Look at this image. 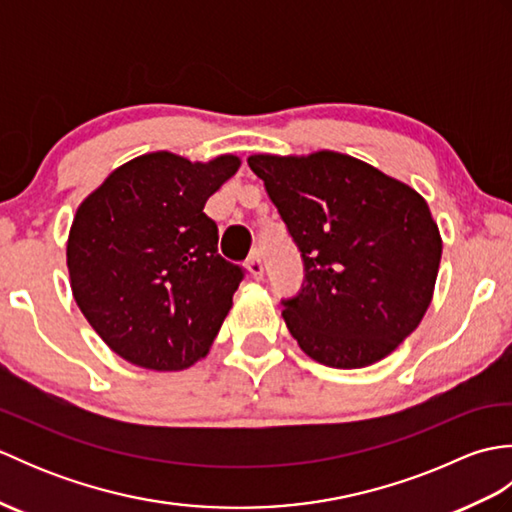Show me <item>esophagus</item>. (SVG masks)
<instances>
[{
	"label": "esophagus",
	"mask_w": 512,
	"mask_h": 512,
	"mask_svg": "<svg viewBox=\"0 0 512 512\" xmlns=\"http://www.w3.org/2000/svg\"><path fill=\"white\" fill-rule=\"evenodd\" d=\"M248 270L250 275H253V279H262L264 277V264H262V257H259L257 253L248 257Z\"/></svg>",
	"instance_id": "34e87169"
}]
</instances>
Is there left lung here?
<instances>
[{
  "mask_svg": "<svg viewBox=\"0 0 512 512\" xmlns=\"http://www.w3.org/2000/svg\"><path fill=\"white\" fill-rule=\"evenodd\" d=\"M303 259L295 297L281 299L299 347L354 369L391 354L427 312L442 239L427 202L352 156H250Z\"/></svg>",
  "mask_w": 512,
  "mask_h": 512,
  "instance_id": "8db88e82",
  "label": "left lung"
}]
</instances>
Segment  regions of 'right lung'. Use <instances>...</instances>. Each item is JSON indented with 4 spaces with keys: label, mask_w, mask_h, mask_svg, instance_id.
Listing matches in <instances>:
<instances>
[{
    "label": "right lung",
    "mask_w": 512,
    "mask_h": 512,
    "mask_svg": "<svg viewBox=\"0 0 512 512\" xmlns=\"http://www.w3.org/2000/svg\"><path fill=\"white\" fill-rule=\"evenodd\" d=\"M237 167L235 156L202 165L156 151L118 167L76 211V306L125 361L178 372L209 352L246 270L217 253L204 202Z\"/></svg>",
    "instance_id": "add662e5"
}]
</instances>
